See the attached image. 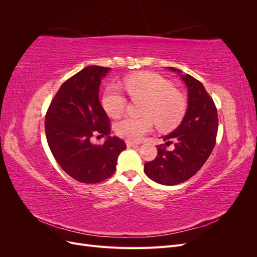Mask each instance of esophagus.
Segmentation results:
<instances>
[{
  "instance_id": "obj_1",
  "label": "esophagus",
  "mask_w": 257,
  "mask_h": 257,
  "mask_svg": "<svg viewBox=\"0 0 257 257\" xmlns=\"http://www.w3.org/2000/svg\"><path fill=\"white\" fill-rule=\"evenodd\" d=\"M126 146L127 147H135V146H137V144L136 143H134V142H126Z\"/></svg>"
}]
</instances>
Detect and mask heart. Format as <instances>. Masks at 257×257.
Here are the masks:
<instances>
[{"label": "heart", "mask_w": 257, "mask_h": 257, "mask_svg": "<svg viewBox=\"0 0 257 257\" xmlns=\"http://www.w3.org/2000/svg\"><path fill=\"white\" fill-rule=\"evenodd\" d=\"M123 83L132 98L146 99L143 107L145 115H127L116 122L114 131L118 136L128 142H138L157 123L161 128L169 130L182 120L188 100L164 77L157 73L142 72L126 76ZM102 105L108 115L116 118L125 110L127 99L119 87L111 84L104 92Z\"/></svg>", "instance_id": "heart-1"}]
</instances>
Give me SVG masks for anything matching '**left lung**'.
Returning a JSON list of instances; mask_svg holds the SVG:
<instances>
[{
    "instance_id": "8db88e82",
    "label": "left lung",
    "mask_w": 257,
    "mask_h": 257,
    "mask_svg": "<svg viewBox=\"0 0 257 257\" xmlns=\"http://www.w3.org/2000/svg\"><path fill=\"white\" fill-rule=\"evenodd\" d=\"M170 71L180 73L170 67ZM189 91L188 109L184 118L172 133L163 137L167 145H175L168 152L165 145L158 148L153 161L145 163V174L151 180L164 185H176L195 175L211 154L216 142V107L204 84L191 75H180Z\"/></svg>"
}]
</instances>
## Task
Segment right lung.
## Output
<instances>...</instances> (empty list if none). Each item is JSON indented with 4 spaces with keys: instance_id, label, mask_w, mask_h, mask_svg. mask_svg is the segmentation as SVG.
Instances as JSON below:
<instances>
[{
    "instance_id": "obj_1",
    "label": "right lung",
    "mask_w": 257,
    "mask_h": 257,
    "mask_svg": "<svg viewBox=\"0 0 257 257\" xmlns=\"http://www.w3.org/2000/svg\"><path fill=\"white\" fill-rule=\"evenodd\" d=\"M109 67L92 65L68 78L52 98L46 113L45 132L51 153L75 180L94 184L111 177L119 154L126 145L109 136L110 120L98 99L100 79ZM107 136L102 145H93V135Z\"/></svg>"
}]
</instances>
